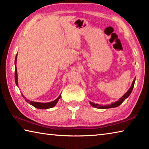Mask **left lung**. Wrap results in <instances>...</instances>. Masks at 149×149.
Wrapping results in <instances>:
<instances>
[{"label": "left lung", "instance_id": "1", "mask_svg": "<svg viewBox=\"0 0 149 149\" xmlns=\"http://www.w3.org/2000/svg\"><path fill=\"white\" fill-rule=\"evenodd\" d=\"M135 79L133 81V83H132V85L131 87L130 88V89L127 91V93H125V94L120 98V99L118 100V101L115 102L114 103H112V104H111L110 105H108V106H100V104H95L94 102H90V104L92 106V107H95V108H100V109H105V108H115V107H117L118 106H120L122 103L124 101V100L127 99V98L129 97L131 93H132V90L133 89V87H134V84H135Z\"/></svg>", "mask_w": 149, "mask_h": 149}]
</instances>
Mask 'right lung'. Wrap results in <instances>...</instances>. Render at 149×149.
Returning <instances> with one entry per match:
<instances>
[{
  "mask_svg": "<svg viewBox=\"0 0 149 149\" xmlns=\"http://www.w3.org/2000/svg\"><path fill=\"white\" fill-rule=\"evenodd\" d=\"M17 54H16V58H15V65H16V69H15V81H16V84L17 85V68H16ZM22 95L23 96L24 98H25L23 94H22ZM60 97H61V95H60L56 100H54V101H52L50 102H47V103L33 102V101H31V100H29L26 99H25V100H26L27 102H29L30 104L33 106V107L35 108H39V109H47V108H50L54 107V106L56 104V103L58 101V100L60 99Z\"/></svg>",
  "mask_w": 149,
  "mask_h": 149,
  "instance_id": "obj_1",
  "label": "right lung"
}]
</instances>
